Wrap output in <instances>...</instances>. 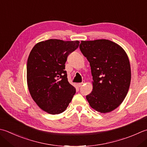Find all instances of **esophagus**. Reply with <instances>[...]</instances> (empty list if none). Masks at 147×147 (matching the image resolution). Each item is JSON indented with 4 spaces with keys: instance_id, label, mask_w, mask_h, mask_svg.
I'll use <instances>...</instances> for the list:
<instances>
[{
    "instance_id": "obj_1",
    "label": "esophagus",
    "mask_w": 147,
    "mask_h": 147,
    "mask_svg": "<svg viewBox=\"0 0 147 147\" xmlns=\"http://www.w3.org/2000/svg\"><path fill=\"white\" fill-rule=\"evenodd\" d=\"M84 83H85V81H83L82 83H79L78 84V85L79 86V87H82V86L83 84H84Z\"/></svg>"
}]
</instances>
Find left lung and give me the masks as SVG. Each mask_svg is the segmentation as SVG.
<instances>
[{"instance_id":"left-lung-1","label":"left lung","mask_w":147,"mask_h":147,"mask_svg":"<svg viewBox=\"0 0 147 147\" xmlns=\"http://www.w3.org/2000/svg\"><path fill=\"white\" fill-rule=\"evenodd\" d=\"M82 51L90 63L93 89L86 96L97 111L114 110L124 100L131 83L130 62L125 50L108 39L82 41Z\"/></svg>"}]
</instances>
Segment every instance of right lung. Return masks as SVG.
Returning a JSON list of instances; mask_svg holds the SVG:
<instances>
[{
	"label": "right lung",
	"instance_id": "right-lung-1",
	"mask_svg": "<svg viewBox=\"0 0 147 147\" xmlns=\"http://www.w3.org/2000/svg\"><path fill=\"white\" fill-rule=\"evenodd\" d=\"M79 43L51 39L37 43L29 54L27 65L28 90L37 106L48 113L64 111L76 93L64 69L68 55L78 48Z\"/></svg>",
	"mask_w": 147,
	"mask_h": 147
}]
</instances>
